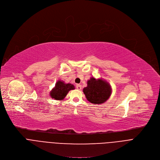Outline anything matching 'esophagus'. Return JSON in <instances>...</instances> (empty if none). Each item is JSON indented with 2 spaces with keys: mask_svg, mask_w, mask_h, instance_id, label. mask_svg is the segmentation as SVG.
Instances as JSON below:
<instances>
[{
  "mask_svg": "<svg viewBox=\"0 0 160 160\" xmlns=\"http://www.w3.org/2000/svg\"><path fill=\"white\" fill-rule=\"evenodd\" d=\"M76 88H77V89L78 90H81L82 89V86H81V85H80V84H77Z\"/></svg>",
  "mask_w": 160,
  "mask_h": 160,
  "instance_id": "esophagus-1",
  "label": "esophagus"
}]
</instances>
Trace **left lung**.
<instances>
[{"instance_id":"1","label":"left lung","mask_w":160,"mask_h":160,"mask_svg":"<svg viewBox=\"0 0 160 160\" xmlns=\"http://www.w3.org/2000/svg\"><path fill=\"white\" fill-rule=\"evenodd\" d=\"M88 86L83 89L87 100L93 104H101L107 101L112 92L111 85L102 78L91 77L88 80Z\"/></svg>"}]
</instances>
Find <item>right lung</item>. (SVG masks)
Listing matches in <instances>:
<instances>
[{
  "instance_id": "right-lung-1",
  "label": "right lung",
  "mask_w": 160,
  "mask_h": 160,
  "mask_svg": "<svg viewBox=\"0 0 160 160\" xmlns=\"http://www.w3.org/2000/svg\"><path fill=\"white\" fill-rule=\"evenodd\" d=\"M74 89V86L71 83H66L62 80H58L54 88L51 91L49 95L56 100H62L65 98L69 91Z\"/></svg>"
}]
</instances>
